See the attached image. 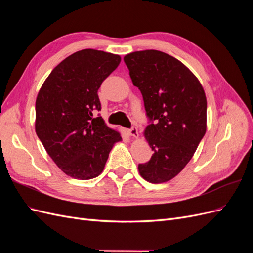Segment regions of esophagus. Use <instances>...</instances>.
Segmentation results:
<instances>
[{
	"instance_id": "34e87169",
	"label": "esophagus",
	"mask_w": 253,
	"mask_h": 253,
	"mask_svg": "<svg viewBox=\"0 0 253 253\" xmlns=\"http://www.w3.org/2000/svg\"><path fill=\"white\" fill-rule=\"evenodd\" d=\"M127 134H128L129 136L134 137V138H138V129H137L136 126H133L132 128L127 129Z\"/></svg>"
}]
</instances>
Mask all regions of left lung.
Listing matches in <instances>:
<instances>
[{
  "instance_id": "obj_1",
  "label": "left lung",
  "mask_w": 253,
  "mask_h": 253,
  "mask_svg": "<svg viewBox=\"0 0 253 253\" xmlns=\"http://www.w3.org/2000/svg\"><path fill=\"white\" fill-rule=\"evenodd\" d=\"M124 60L148 117L154 120L143 132L154 154L138 165L139 174L152 183L169 181L193 157L206 133L205 90L185 64L166 52L134 51Z\"/></svg>"
}]
</instances>
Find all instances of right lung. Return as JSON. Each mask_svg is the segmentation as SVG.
<instances>
[{
  "instance_id": "add662e5",
  "label": "right lung",
  "mask_w": 253,
  "mask_h": 253,
  "mask_svg": "<svg viewBox=\"0 0 253 253\" xmlns=\"http://www.w3.org/2000/svg\"><path fill=\"white\" fill-rule=\"evenodd\" d=\"M120 61L111 52L79 50L53 68L38 93L36 133L53 163L75 179L100 175L122 139L102 117H93L101 110L98 89Z\"/></svg>"
}]
</instances>
